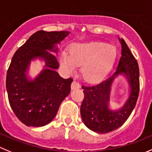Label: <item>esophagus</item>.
Listing matches in <instances>:
<instances>
[{
  "label": "esophagus",
  "mask_w": 152,
  "mask_h": 152,
  "mask_svg": "<svg viewBox=\"0 0 152 152\" xmlns=\"http://www.w3.org/2000/svg\"><path fill=\"white\" fill-rule=\"evenodd\" d=\"M71 88H72V89H80V85L79 83H77V82H76L75 80H74V81L72 83V85H71Z\"/></svg>",
  "instance_id": "1"
}]
</instances>
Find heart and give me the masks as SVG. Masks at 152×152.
Returning <instances> with one entry per match:
<instances>
[{
    "mask_svg": "<svg viewBox=\"0 0 152 152\" xmlns=\"http://www.w3.org/2000/svg\"><path fill=\"white\" fill-rule=\"evenodd\" d=\"M116 59V50L112 45L103 42L75 44L72 46L70 55L63 52L60 62L69 73L82 66L83 79L98 82L104 78L113 67Z\"/></svg>",
    "mask_w": 152,
    "mask_h": 152,
    "instance_id": "obj_1",
    "label": "heart"
}]
</instances>
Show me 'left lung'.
Returning <instances> with one entry per match:
<instances>
[{
    "label": "left lung",
    "mask_w": 152,
    "mask_h": 152,
    "mask_svg": "<svg viewBox=\"0 0 152 152\" xmlns=\"http://www.w3.org/2000/svg\"><path fill=\"white\" fill-rule=\"evenodd\" d=\"M121 58L116 71L104 81L93 86H82L84 93L80 114L85 125L99 134H107L122 126L135 107L140 92V70L137 61L123 39ZM125 75L128 80L130 95L125 104L119 109L109 105L112 83L118 75Z\"/></svg>",
    "instance_id": "8db88e82"
}]
</instances>
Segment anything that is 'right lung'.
I'll use <instances>...</instances> for the list:
<instances>
[{"label": "right lung", "instance_id": "obj_1", "mask_svg": "<svg viewBox=\"0 0 152 152\" xmlns=\"http://www.w3.org/2000/svg\"><path fill=\"white\" fill-rule=\"evenodd\" d=\"M70 32H36L14 53L7 74L6 87L10 104L17 118L27 126L41 127L50 123L59 107L70 93L72 78L64 79L56 72L57 45ZM45 62L43 70L34 79L26 75L31 60Z\"/></svg>", "mask_w": 152, "mask_h": 152}]
</instances>
